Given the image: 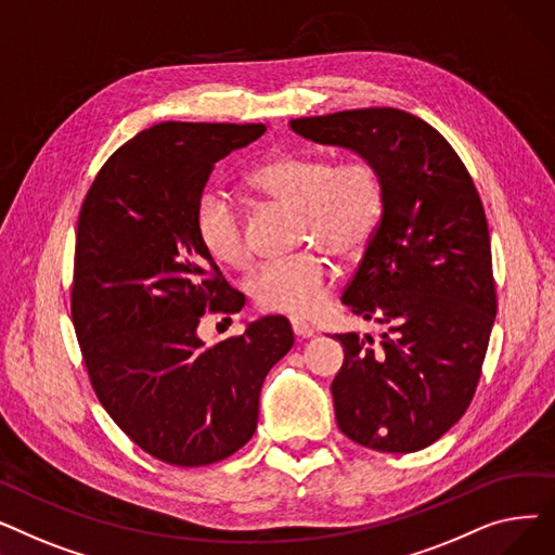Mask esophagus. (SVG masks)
I'll return each instance as SVG.
<instances>
[{
	"label": "esophagus",
	"instance_id": "esophagus-1",
	"mask_svg": "<svg viewBox=\"0 0 555 555\" xmlns=\"http://www.w3.org/2000/svg\"><path fill=\"white\" fill-rule=\"evenodd\" d=\"M289 324H293V331H295V335L297 337H312L314 335V328H312V324L308 322V319H304V317H289Z\"/></svg>",
	"mask_w": 555,
	"mask_h": 555
}]
</instances>
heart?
I'll use <instances>...</instances> for the list:
<instances>
[{
	"instance_id": "b5f03b06",
	"label": "heart",
	"mask_w": 555,
	"mask_h": 555,
	"mask_svg": "<svg viewBox=\"0 0 555 555\" xmlns=\"http://www.w3.org/2000/svg\"><path fill=\"white\" fill-rule=\"evenodd\" d=\"M249 184L299 211V238L322 245L341 260L358 258L383 218L380 175L366 162L335 166L322 155H279L249 172ZM195 233L207 254L227 268H245L249 243L236 202L220 191L197 199ZM331 266L322 251L268 260L251 274L247 289L268 312L308 314L324 304Z\"/></svg>"
}]
</instances>
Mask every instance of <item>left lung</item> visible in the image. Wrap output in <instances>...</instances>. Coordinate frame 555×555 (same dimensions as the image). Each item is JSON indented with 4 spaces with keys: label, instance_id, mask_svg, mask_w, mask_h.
Instances as JSON below:
<instances>
[{
    "label": "left lung",
    "instance_id": "1",
    "mask_svg": "<svg viewBox=\"0 0 555 555\" xmlns=\"http://www.w3.org/2000/svg\"><path fill=\"white\" fill-rule=\"evenodd\" d=\"M380 175L385 207L341 304L385 331L335 335L331 385L348 439L406 454L431 446L475 396L498 312L488 222L470 172L446 137L396 107L289 121Z\"/></svg>",
    "mask_w": 555,
    "mask_h": 555
}]
</instances>
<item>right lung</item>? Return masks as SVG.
I'll list each match as a JSON object with an SVG mask.
<instances>
[{
  "label": "right lung",
  "mask_w": 555,
  "mask_h": 555,
  "mask_svg": "<svg viewBox=\"0 0 555 555\" xmlns=\"http://www.w3.org/2000/svg\"><path fill=\"white\" fill-rule=\"evenodd\" d=\"M266 130L157 124L103 164L78 216L72 317L92 387L141 450L182 468L251 439L262 380L295 344L279 314L214 346L197 335L207 310L245 306L197 241V199L216 162Z\"/></svg>",
  "instance_id": "obj_1"
}]
</instances>
